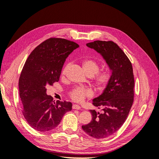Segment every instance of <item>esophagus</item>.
I'll list each match as a JSON object with an SVG mask.
<instances>
[{"label":"esophagus","instance_id":"obj_1","mask_svg":"<svg viewBox=\"0 0 159 159\" xmlns=\"http://www.w3.org/2000/svg\"><path fill=\"white\" fill-rule=\"evenodd\" d=\"M72 108H73L74 109H78V110L81 109V107L80 106V105H76V104L73 105V106H72Z\"/></svg>","mask_w":159,"mask_h":159}]
</instances>
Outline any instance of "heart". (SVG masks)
Wrapping results in <instances>:
<instances>
[{
    "instance_id": "heart-1",
    "label": "heart",
    "mask_w": 159,
    "mask_h": 159,
    "mask_svg": "<svg viewBox=\"0 0 159 159\" xmlns=\"http://www.w3.org/2000/svg\"><path fill=\"white\" fill-rule=\"evenodd\" d=\"M83 70L89 77H93V84L96 90L102 91L105 89L111 78V73L109 70L99 71V64L97 61L91 59H85L81 61ZM64 74V71L63 72ZM91 95L88 90L77 88L70 91V97L75 102H81Z\"/></svg>"
}]
</instances>
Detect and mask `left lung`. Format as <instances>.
I'll use <instances>...</instances> for the list:
<instances>
[{"instance_id":"obj_1","label":"left lung","mask_w":159,"mask_h":159,"mask_svg":"<svg viewBox=\"0 0 159 159\" xmlns=\"http://www.w3.org/2000/svg\"><path fill=\"white\" fill-rule=\"evenodd\" d=\"M86 45L103 56L111 71V78L103 92L93 99V105L103 112L89 110L91 121L81 127L91 137L106 138L123 125L132 107L134 85L133 67L124 52L112 41L96 40Z\"/></svg>"}]
</instances>
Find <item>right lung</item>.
<instances>
[{
    "mask_svg": "<svg viewBox=\"0 0 159 159\" xmlns=\"http://www.w3.org/2000/svg\"><path fill=\"white\" fill-rule=\"evenodd\" d=\"M79 45L58 38L43 42L28 56L19 78V95L22 114L29 125L38 131L55 129L72 103L56 101L46 94V85L59 81L66 59Z\"/></svg>",
    "mask_w": 159,
    "mask_h": 159,
    "instance_id": "right-lung-1",
    "label": "right lung"
}]
</instances>
